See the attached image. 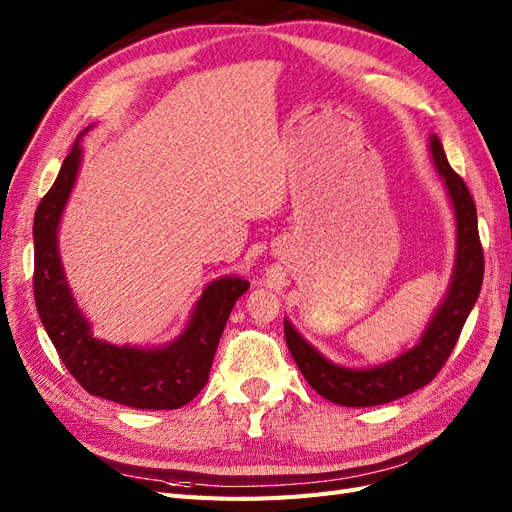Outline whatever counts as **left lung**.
Instances as JSON below:
<instances>
[{
	"label": "left lung",
	"instance_id": "left-lung-1",
	"mask_svg": "<svg viewBox=\"0 0 512 512\" xmlns=\"http://www.w3.org/2000/svg\"><path fill=\"white\" fill-rule=\"evenodd\" d=\"M429 149L455 209L457 256L451 286L442 305L431 316L421 342L384 365L350 369L324 359L312 344H307V339L294 331L288 320H284L286 344L294 363L299 365L309 386L333 404L346 408L380 406L429 384L451 356L483 286L485 258L478 237L476 205L468 185L448 164L436 134L429 138Z\"/></svg>",
	"mask_w": 512,
	"mask_h": 512
}]
</instances>
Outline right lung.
Masks as SVG:
<instances>
[{"instance_id":"obj_1","label":"right lung","mask_w":512,"mask_h":512,"mask_svg":"<svg viewBox=\"0 0 512 512\" xmlns=\"http://www.w3.org/2000/svg\"><path fill=\"white\" fill-rule=\"evenodd\" d=\"M85 132L74 141L53 188L36 209L34 297L38 314L59 359L87 393L136 410H177L207 384L228 316L250 282L232 275L211 282L200 294L188 327L173 344L147 350L115 346L91 335V324L70 292L57 245L61 213L81 168Z\"/></svg>"}]
</instances>
